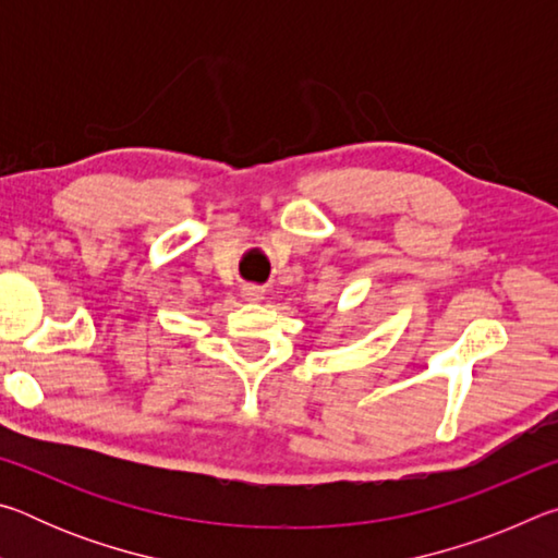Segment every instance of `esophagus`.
<instances>
[{
	"label": "esophagus",
	"mask_w": 558,
	"mask_h": 558,
	"mask_svg": "<svg viewBox=\"0 0 558 558\" xmlns=\"http://www.w3.org/2000/svg\"><path fill=\"white\" fill-rule=\"evenodd\" d=\"M243 298L251 302L263 300V288L260 286H243Z\"/></svg>",
	"instance_id": "obj_1"
}]
</instances>
